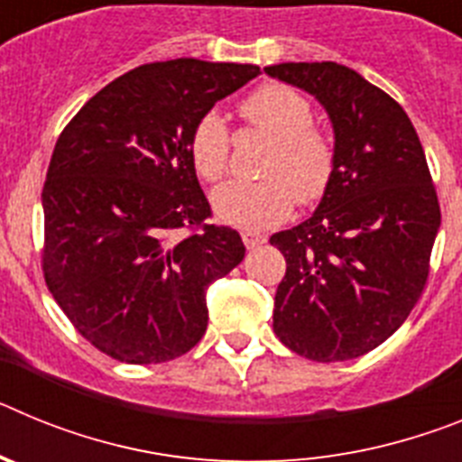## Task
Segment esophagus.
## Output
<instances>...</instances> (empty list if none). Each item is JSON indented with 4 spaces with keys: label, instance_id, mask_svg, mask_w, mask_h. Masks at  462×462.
Returning <instances> with one entry per match:
<instances>
[{
    "label": "esophagus",
    "instance_id": "34e87169",
    "mask_svg": "<svg viewBox=\"0 0 462 462\" xmlns=\"http://www.w3.org/2000/svg\"><path fill=\"white\" fill-rule=\"evenodd\" d=\"M243 240L247 250H256V247H261L268 238L263 234H256V231H243Z\"/></svg>",
    "mask_w": 462,
    "mask_h": 462
}]
</instances>
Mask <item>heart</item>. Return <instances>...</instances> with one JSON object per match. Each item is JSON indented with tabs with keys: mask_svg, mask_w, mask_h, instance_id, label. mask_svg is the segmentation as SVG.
Segmentation results:
<instances>
[{
	"mask_svg": "<svg viewBox=\"0 0 462 462\" xmlns=\"http://www.w3.org/2000/svg\"><path fill=\"white\" fill-rule=\"evenodd\" d=\"M240 116L275 145L261 162V180L231 182L215 194V210L228 224L247 231L268 228L293 210V203L314 206L328 194L336 175V143L321 126L303 94L289 85L266 83L240 101ZM196 173L222 182L231 166V134L217 113H206L189 136Z\"/></svg>",
	"mask_w": 462,
	"mask_h": 462,
	"instance_id": "b5f03b06",
	"label": "heart"
}]
</instances>
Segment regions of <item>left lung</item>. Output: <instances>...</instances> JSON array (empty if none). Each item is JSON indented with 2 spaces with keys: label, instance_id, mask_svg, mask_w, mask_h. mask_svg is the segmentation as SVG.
I'll return each mask as SVG.
<instances>
[{
  "label": "left lung",
  "instance_id": "obj_1",
  "mask_svg": "<svg viewBox=\"0 0 462 462\" xmlns=\"http://www.w3.org/2000/svg\"><path fill=\"white\" fill-rule=\"evenodd\" d=\"M314 94L336 129V175L303 224L271 236L287 259L273 328L310 361L358 358L419 303L439 222L426 154L402 106L336 62L266 67Z\"/></svg>",
  "mask_w": 462,
  "mask_h": 462
}]
</instances>
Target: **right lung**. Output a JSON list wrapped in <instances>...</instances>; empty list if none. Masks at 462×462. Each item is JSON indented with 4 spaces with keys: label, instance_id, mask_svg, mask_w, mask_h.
<instances>
[{
    "label": "right lung",
    "instance_id": "add662e5",
    "mask_svg": "<svg viewBox=\"0 0 462 462\" xmlns=\"http://www.w3.org/2000/svg\"><path fill=\"white\" fill-rule=\"evenodd\" d=\"M254 64L180 57L106 85L71 117L43 185L41 268L73 328L134 365L187 354L208 328L206 289L245 256L212 224L189 136Z\"/></svg>",
    "mask_w": 462,
    "mask_h": 462
}]
</instances>
